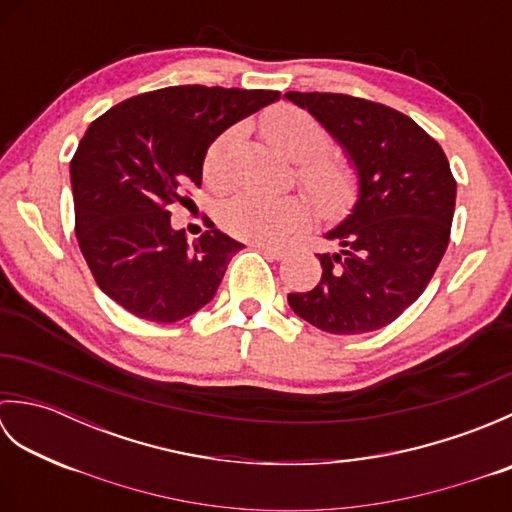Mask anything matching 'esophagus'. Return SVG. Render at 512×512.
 <instances>
[{"mask_svg": "<svg viewBox=\"0 0 512 512\" xmlns=\"http://www.w3.org/2000/svg\"><path fill=\"white\" fill-rule=\"evenodd\" d=\"M255 250H259L264 257L273 259V262H279V259L286 257V250L284 248H275V246H264V244H253Z\"/></svg>", "mask_w": 512, "mask_h": 512, "instance_id": "obj_1", "label": "esophagus"}]
</instances>
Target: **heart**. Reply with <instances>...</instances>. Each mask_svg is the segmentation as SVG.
Listing matches in <instances>:
<instances>
[{
  "mask_svg": "<svg viewBox=\"0 0 512 512\" xmlns=\"http://www.w3.org/2000/svg\"><path fill=\"white\" fill-rule=\"evenodd\" d=\"M262 132L270 147L299 162V178L306 184L321 209H334L352 193V176L339 160L325 156L328 132L325 127L295 105H279L262 116ZM237 140V129L217 136L204 156V180L213 189L228 184V158ZM310 220V206L301 195L266 198L257 193H242L224 206L222 226L246 242L273 244L297 231Z\"/></svg>",
  "mask_w": 512,
  "mask_h": 512,
  "instance_id": "b5f03b06",
  "label": "heart"
}]
</instances>
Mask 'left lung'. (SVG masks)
Masks as SVG:
<instances>
[{"mask_svg": "<svg viewBox=\"0 0 512 512\" xmlns=\"http://www.w3.org/2000/svg\"><path fill=\"white\" fill-rule=\"evenodd\" d=\"M325 127L356 173L350 215L325 237L321 281L288 295L297 317L330 334L385 328L416 301L449 246L455 180L442 147L409 116L347 94L288 92Z\"/></svg>", "mask_w": 512, "mask_h": 512, "instance_id": "left-lung-1", "label": "left lung"}]
</instances>
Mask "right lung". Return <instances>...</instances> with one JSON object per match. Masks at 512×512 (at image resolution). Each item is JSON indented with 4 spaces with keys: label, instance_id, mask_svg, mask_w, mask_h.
Returning <instances> with one entry per match:
<instances>
[{
    "label": "right lung",
    "instance_id": "right-lung-1",
    "mask_svg": "<svg viewBox=\"0 0 512 512\" xmlns=\"http://www.w3.org/2000/svg\"><path fill=\"white\" fill-rule=\"evenodd\" d=\"M279 96L173 85L132 96L88 127L70 162L76 239L96 284L118 306L176 323L215 297L244 244L215 226L189 244L171 226L169 206L200 187L213 140Z\"/></svg>",
    "mask_w": 512,
    "mask_h": 512
}]
</instances>
